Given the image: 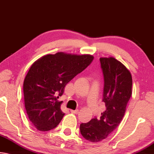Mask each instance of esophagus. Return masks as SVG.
Masks as SVG:
<instances>
[{
  "mask_svg": "<svg viewBox=\"0 0 154 154\" xmlns=\"http://www.w3.org/2000/svg\"><path fill=\"white\" fill-rule=\"evenodd\" d=\"M71 112L72 113L77 114V113H79V110H78V109H76V110H71Z\"/></svg>",
  "mask_w": 154,
  "mask_h": 154,
  "instance_id": "obj_1",
  "label": "esophagus"
}]
</instances>
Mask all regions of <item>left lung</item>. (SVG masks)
Instances as JSON below:
<instances>
[{
  "instance_id": "8db88e82",
  "label": "left lung",
  "mask_w": 154,
  "mask_h": 154,
  "mask_svg": "<svg viewBox=\"0 0 154 154\" xmlns=\"http://www.w3.org/2000/svg\"><path fill=\"white\" fill-rule=\"evenodd\" d=\"M100 63L104 78L103 102L106 109L100 118L94 117L88 123L80 124L83 137L92 143L106 139L117 128L132 95V76L126 66L112 57L100 58Z\"/></svg>"
}]
</instances>
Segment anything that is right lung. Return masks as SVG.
<instances>
[{
  "instance_id": "1",
  "label": "right lung",
  "mask_w": 154,
  "mask_h": 154,
  "mask_svg": "<svg viewBox=\"0 0 154 154\" xmlns=\"http://www.w3.org/2000/svg\"><path fill=\"white\" fill-rule=\"evenodd\" d=\"M90 55H72L58 52L34 62L23 85L25 108L30 121L40 131L55 128L64 113L57 98L77 74L92 63Z\"/></svg>"
}]
</instances>
